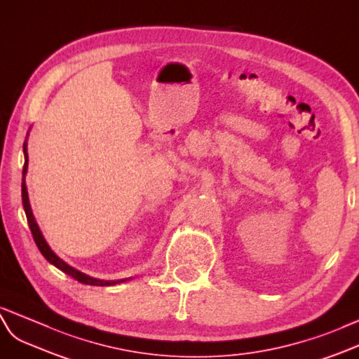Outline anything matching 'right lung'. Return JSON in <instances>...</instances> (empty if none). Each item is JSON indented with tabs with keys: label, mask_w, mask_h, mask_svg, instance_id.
Here are the masks:
<instances>
[{
	"label": "right lung",
	"mask_w": 359,
	"mask_h": 359,
	"mask_svg": "<svg viewBox=\"0 0 359 359\" xmlns=\"http://www.w3.org/2000/svg\"><path fill=\"white\" fill-rule=\"evenodd\" d=\"M24 154H25V162H24V168H22V205H24V210H25V215H27V222H29V226H30V231H32V235H33V240L36 243V245H38L39 252L43 255V258L47 259L50 264H53L54 267H57L59 270H62L63 273H67L68 276H71L72 279L79 280L80 283H85V285H97V287H107V285H115V283H119L118 280H98V279H94V278H89V276L80 273L79 270L69 267V265L67 262H63L59 256H56V253H54L50 245L47 244V241L43 240V236L39 231L38 227V223L34 222V217H33V212H32V208H30V203H29V194H27V188H25V172H27V167H29V158H27V144L24 142Z\"/></svg>",
	"instance_id": "right-lung-1"
}]
</instances>
